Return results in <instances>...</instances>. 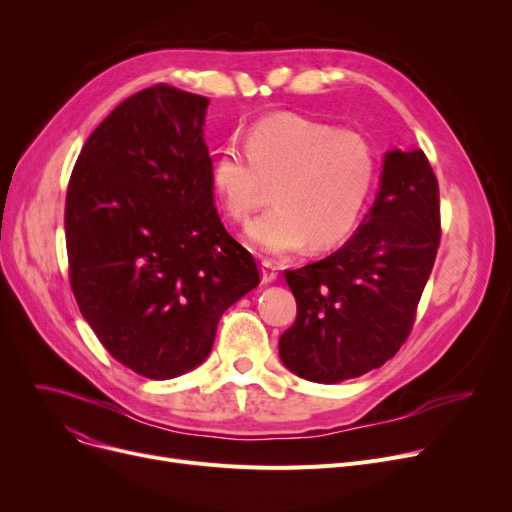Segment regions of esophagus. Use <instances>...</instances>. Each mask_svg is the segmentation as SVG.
I'll return each mask as SVG.
<instances>
[{
  "label": "esophagus",
  "instance_id": "1",
  "mask_svg": "<svg viewBox=\"0 0 512 512\" xmlns=\"http://www.w3.org/2000/svg\"><path fill=\"white\" fill-rule=\"evenodd\" d=\"M278 280V270L270 263V261H263L261 265V284H272Z\"/></svg>",
  "mask_w": 512,
  "mask_h": 512
}]
</instances>
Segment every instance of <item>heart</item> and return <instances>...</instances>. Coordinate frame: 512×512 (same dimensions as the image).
Listing matches in <instances>:
<instances>
[{"label": "heart", "mask_w": 512, "mask_h": 512, "mask_svg": "<svg viewBox=\"0 0 512 512\" xmlns=\"http://www.w3.org/2000/svg\"><path fill=\"white\" fill-rule=\"evenodd\" d=\"M378 155L361 132L294 114L251 126L245 149H222L211 184L232 222H247L274 186V207L247 226L251 245L272 257L330 249L351 234L373 193Z\"/></svg>", "instance_id": "obj_1"}]
</instances>
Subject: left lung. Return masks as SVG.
Listing matches in <instances>:
<instances>
[{
  "instance_id": "obj_1",
  "label": "left lung",
  "mask_w": 512,
  "mask_h": 512,
  "mask_svg": "<svg viewBox=\"0 0 512 512\" xmlns=\"http://www.w3.org/2000/svg\"><path fill=\"white\" fill-rule=\"evenodd\" d=\"M440 245V191L421 149L388 151L380 191L330 257L286 270L297 321L280 359L299 378L338 384L382 367L411 334Z\"/></svg>"
}]
</instances>
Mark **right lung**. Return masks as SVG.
<instances>
[{
	"label": "right lung",
	"instance_id": "add662e5",
	"mask_svg": "<svg viewBox=\"0 0 512 512\" xmlns=\"http://www.w3.org/2000/svg\"><path fill=\"white\" fill-rule=\"evenodd\" d=\"M209 99L155 85L87 139L66 193L70 286L116 361L149 380L201 365L224 311L259 284L213 205Z\"/></svg>",
	"mask_w": 512,
	"mask_h": 512
}]
</instances>
